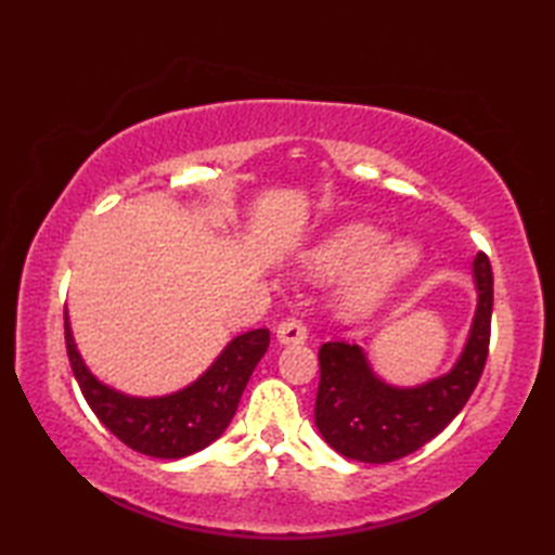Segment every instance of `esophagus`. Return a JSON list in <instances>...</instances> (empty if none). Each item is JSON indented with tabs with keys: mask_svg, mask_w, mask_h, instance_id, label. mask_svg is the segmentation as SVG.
Here are the masks:
<instances>
[{
	"mask_svg": "<svg viewBox=\"0 0 555 555\" xmlns=\"http://www.w3.org/2000/svg\"><path fill=\"white\" fill-rule=\"evenodd\" d=\"M276 338L279 344L284 346H293V344H305V338H308V326H305L296 317H291V320H284L276 328Z\"/></svg>",
	"mask_w": 555,
	"mask_h": 555,
	"instance_id": "1",
	"label": "esophagus"
}]
</instances>
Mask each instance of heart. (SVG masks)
I'll return each instance as SVG.
<instances>
[{
  "label": "heart",
  "mask_w": 555,
  "mask_h": 555,
  "mask_svg": "<svg viewBox=\"0 0 555 555\" xmlns=\"http://www.w3.org/2000/svg\"><path fill=\"white\" fill-rule=\"evenodd\" d=\"M420 247L412 241L386 243V233L372 223H346L328 233L305 255L308 274L345 276L338 291L340 310L350 317L374 312L420 264Z\"/></svg>",
  "instance_id": "obj_1"
}]
</instances>
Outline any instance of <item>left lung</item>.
<instances>
[{"label": "left lung", "mask_w": 555, "mask_h": 555, "mask_svg": "<svg viewBox=\"0 0 555 555\" xmlns=\"http://www.w3.org/2000/svg\"><path fill=\"white\" fill-rule=\"evenodd\" d=\"M477 312L453 370L427 384L400 388L379 379L356 344L320 348L314 424L336 453L360 463H393L415 453L455 420L485 372L491 338L493 276L485 253L475 257Z\"/></svg>", "instance_id": "8db88e82"}]
</instances>
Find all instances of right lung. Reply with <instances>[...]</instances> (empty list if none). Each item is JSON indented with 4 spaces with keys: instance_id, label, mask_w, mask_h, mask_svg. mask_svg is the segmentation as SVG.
<instances>
[{
    "instance_id": "1",
    "label": "right lung",
    "mask_w": 555,
    "mask_h": 555,
    "mask_svg": "<svg viewBox=\"0 0 555 555\" xmlns=\"http://www.w3.org/2000/svg\"><path fill=\"white\" fill-rule=\"evenodd\" d=\"M64 328L70 370L98 420L128 448L162 460L203 451L227 431L247 379L269 348L267 328L245 332L235 336L191 386L171 396L135 398L114 391L86 367L70 336L66 312Z\"/></svg>"
}]
</instances>
